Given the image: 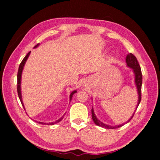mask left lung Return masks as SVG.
Segmentation results:
<instances>
[{
    "label": "left lung",
    "mask_w": 160,
    "mask_h": 160,
    "mask_svg": "<svg viewBox=\"0 0 160 160\" xmlns=\"http://www.w3.org/2000/svg\"><path fill=\"white\" fill-rule=\"evenodd\" d=\"M126 63H127V67H129V68L132 69L133 72V74L135 76V86H136V88H137V91H138V102L137 104V107L135 110L134 111V112L132 115V117L130 118V119L128 121L126 122L128 123L130 122V120L132 119L133 117V115L135 114V111H136L138 105L140 103V101H141V99H142V71H141V68H140V66L139 65V62L136 59V57H135L133 54L132 53H129L128 54L126 57ZM91 116H92V119H93L94 123L97 125H98L99 127L101 128H103L105 129H116V128H118L123 126V125L125 123L123 124H121V125H115V126H111L110 125H107V124H105L103 123L102 122H101L100 120H99L98 118H97L96 115L94 113V110L93 107H92L91 109Z\"/></svg>",
    "instance_id": "8db88e82"
}]
</instances>
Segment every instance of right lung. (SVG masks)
<instances>
[{
	"label": "right lung",
	"instance_id": "obj_1",
	"mask_svg": "<svg viewBox=\"0 0 160 160\" xmlns=\"http://www.w3.org/2000/svg\"><path fill=\"white\" fill-rule=\"evenodd\" d=\"M38 45L39 44H37L35 47H34V48H37ZM31 54V51L28 52L27 53V55L25 57V58L22 59V62H21L20 65H19V67H18V74H17V92H18V98L19 99H20V101L22 103V105L23 106L24 109H25V107H24V104H23V102H22V95H21V75H22V70H23V68H24V66H25V62L28 59V57H29ZM77 93V90H74L73 91L71 92V93L70 94V97H69V99H70V101L72 99V95H73L75 93ZM65 113L63 115V116H62V117L59 119L58 120H57L55 122H51V123H43V122H37V123H40V124H42V125H54L55 123H59V122H61V121L63 119L64 116H65Z\"/></svg>",
	"mask_w": 160,
	"mask_h": 160
}]
</instances>
